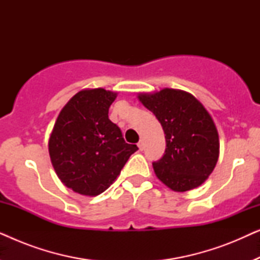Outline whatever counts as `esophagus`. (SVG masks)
I'll return each mask as SVG.
<instances>
[{
  "label": "esophagus",
  "instance_id": "34e87169",
  "mask_svg": "<svg viewBox=\"0 0 260 260\" xmlns=\"http://www.w3.org/2000/svg\"><path fill=\"white\" fill-rule=\"evenodd\" d=\"M137 147H138V149H140V150H143V148H144V144H143V141H140L137 143Z\"/></svg>",
  "mask_w": 260,
  "mask_h": 260
}]
</instances>
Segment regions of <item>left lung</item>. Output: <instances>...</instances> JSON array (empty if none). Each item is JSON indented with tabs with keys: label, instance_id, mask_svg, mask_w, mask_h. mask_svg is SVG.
I'll return each instance as SVG.
<instances>
[{
	"label": "left lung",
	"instance_id": "left-lung-1",
	"mask_svg": "<svg viewBox=\"0 0 260 260\" xmlns=\"http://www.w3.org/2000/svg\"><path fill=\"white\" fill-rule=\"evenodd\" d=\"M138 101L154 113L166 135V152L152 168L174 191L201 186L219 158V134L212 116L189 92L162 88L140 93Z\"/></svg>",
	"mask_w": 260,
	"mask_h": 260
}]
</instances>
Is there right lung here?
<instances>
[{
  "mask_svg": "<svg viewBox=\"0 0 260 260\" xmlns=\"http://www.w3.org/2000/svg\"><path fill=\"white\" fill-rule=\"evenodd\" d=\"M116 92L84 88L60 111L48 140V152L60 181L78 194L95 197L113 183L138 150L127 144L109 119Z\"/></svg>",
  "mask_w": 260,
  "mask_h": 260,
  "instance_id": "right-lung-1",
  "label": "right lung"
}]
</instances>
